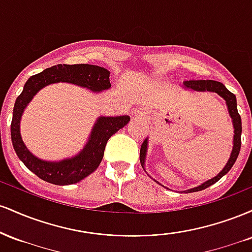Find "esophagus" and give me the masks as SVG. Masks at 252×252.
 <instances>
[{
	"label": "esophagus",
	"instance_id": "34e87169",
	"mask_svg": "<svg viewBox=\"0 0 252 252\" xmlns=\"http://www.w3.org/2000/svg\"><path fill=\"white\" fill-rule=\"evenodd\" d=\"M138 114H140V112H138V111H137V112H136V115H138Z\"/></svg>",
	"mask_w": 252,
	"mask_h": 252
}]
</instances>
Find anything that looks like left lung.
<instances>
[{"label": "left lung", "mask_w": 252, "mask_h": 252, "mask_svg": "<svg viewBox=\"0 0 252 252\" xmlns=\"http://www.w3.org/2000/svg\"><path fill=\"white\" fill-rule=\"evenodd\" d=\"M185 88L187 89H192L195 90V91H211V92H216L218 94L219 96H221L226 100L227 104V109L228 112H230V116L232 118L233 122V128H235V136H233V149L232 153H231L230 158H228L226 166L224 167V169L219 173L218 175L215 176L211 180L204 182V184L200 185V186L195 187V189H189L187 192H198V190H202L207 187H210L211 185L216 184L217 181L220 180V179L224 176L226 173L232 168V166L235 164L237 158L239 155V150H241V144H242V118L241 115L238 114V110H237V100H236V96L230 92L228 90L225 88L224 84L216 82V80H202V79H189V80H185L184 82ZM147 140L143 141L142 146H141V150H140V161L141 164H144V158H146V152H147Z\"/></svg>", "instance_id": "1"}]
</instances>
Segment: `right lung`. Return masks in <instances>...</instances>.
<instances>
[{"mask_svg":"<svg viewBox=\"0 0 252 252\" xmlns=\"http://www.w3.org/2000/svg\"><path fill=\"white\" fill-rule=\"evenodd\" d=\"M110 72L106 68L88 63L77 65L52 66L45 71L32 76L24 86V91L16 98L13 110V120L10 124L11 142L14 150L20 160L24 162L31 172L42 180L53 185H72L86 178L97 169L102 161L105 146L109 138L130 121L129 116L99 117L92 129L89 142L86 143L80 154L60 162H48L40 160L26 148L21 135H20V120L27 104L34 94L48 84L66 82L88 88L92 91H102L111 86Z\"/></svg>","mask_w":252,"mask_h":252,"instance_id":"right-lung-1","label":"right lung"}]
</instances>
